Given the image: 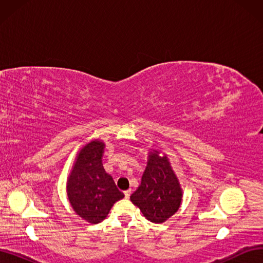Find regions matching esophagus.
<instances>
[{
  "label": "esophagus",
  "mask_w": 263,
  "mask_h": 263,
  "mask_svg": "<svg viewBox=\"0 0 263 263\" xmlns=\"http://www.w3.org/2000/svg\"><path fill=\"white\" fill-rule=\"evenodd\" d=\"M130 193H132V191H130V190H127V191H125V192H124V194H125V197H126V198H129V196H130Z\"/></svg>",
  "instance_id": "esophagus-1"
}]
</instances>
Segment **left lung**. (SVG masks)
I'll return each instance as SVG.
<instances>
[{
	"mask_svg": "<svg viewBox=\"0 0 263 263\" xmlns=\"http://www.w3.org/2000/svg\"><path fill=\"white\" fill-rule=\"evenodd\" d=\"M158 149H150L147 166L142 173L138 189L130 195V201L139 208L144 216L156 224H161L180 209L183 191L169 158L160 156Z\"/></svg>",
	"mask_w": 263,
	"mask_h": 263,
	"instance_id": "1",
	"label": "left lung"
}]
</instances>
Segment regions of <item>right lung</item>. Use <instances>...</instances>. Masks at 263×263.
Listing matches in <instances>:
<instances>
[{
    "label": "right lung",
    "mask_w": 263,
    "mask_h": 263,
    "mask_svg": "<svg viewBox=\"0 0 263 263\" xmlns=\"http://www.w3.org/2000/svg\"><path fill=\"white\" fill-rule=\"evenodd\" d=\"M104 148L105 144L100 139L84 145L79 150L67 180L71 208L90 224L104 220L112 206L124 197L113 178L103 168Z\"/></svg>",
    "instance_id": "add662e5"
}]
</instances>
